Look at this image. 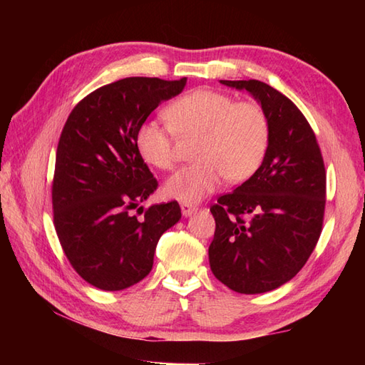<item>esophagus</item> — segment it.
Segmentation results:
<instances>
[{
	"label": "esophagus",
	"instance_id": "esophagus-1",
	"mask_svg": "<svg viewBox=\"0 0 365 365\" xmlns=\"http://www.w3.org/2000/svg\"><path fill=\"white\" fill-rule=\"evenodd\" d=\"M180 208H182L183 216H191L192 213H195V212L197 210L196 205H192V204H190V202H182V204H180Z\"/></svg>",
	"mask_w": 365,
	"mask_h": 365
}]
</instances>
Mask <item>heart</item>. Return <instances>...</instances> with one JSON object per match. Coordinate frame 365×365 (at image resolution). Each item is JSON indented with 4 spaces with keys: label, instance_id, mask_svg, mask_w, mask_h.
Returning a JSON list of instances; mask_svg holds the SVG:
<instances>
[{
    "label": "heart",
    "instance_id": "b5f03b06",
    "mask_svg": "<svg viewBox=\"0 0 365 365\" xmlns=\"http://www.w3.org/2000/svg\"><path fill=\"white\" fill-rule=\"evenodd\" d=\"M168 123L145 120L136 130L141 158L163 170L177 165V138L196 139V163L178 170L165 185L166 196L182 202L210 195L221 183H240L262 165L269 144V120L257 102H235L224 92L192 89L166 110Z\"/></svg>",
    "mask_w": 365,
    "mask_h": 365
}]
</instances>
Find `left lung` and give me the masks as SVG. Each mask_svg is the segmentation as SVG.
Wrapping results in <instances>:
<instances>
[{"mask_svg": "<svg viewBox=\"0 0 365 365\" xmlns=\"http://www.w3.org/2000/svg\"><path fill=\"white\" fill-rule=\"evenodd\" d=\"M259 100L269 120L260 168L210 207L215 237L210 268L230 290L255 294L297 276L319 242L327 170L312 127L298 106L259 80H221Z\"/></svg>", "mask_w": 365, "mask_h": 365, "instance_id": "obj_1", "label": "left lung"}]
</instances>
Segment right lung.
Wrapping results in <instances>:
<instances>
[{
    "label": "right lung",
    "instance_id": "right-lung-1",
    "mask_svg": "<svg viewBox=\"0 0 365 365\" xmlns=\"http://www.w3.org/2000/svg\"><path fill=\"white\" fill-rule=\"evenodd\" d=\"M187 78L130 76L91 92L68 114L51 185L53 222L66 257L100 290L150 273L160 237L180 220L177 200L141 207L158 188L136 149V130Z\"/></svg>",
    "mask_w": 365,
    "mask_h": 365
}]
</instances>
